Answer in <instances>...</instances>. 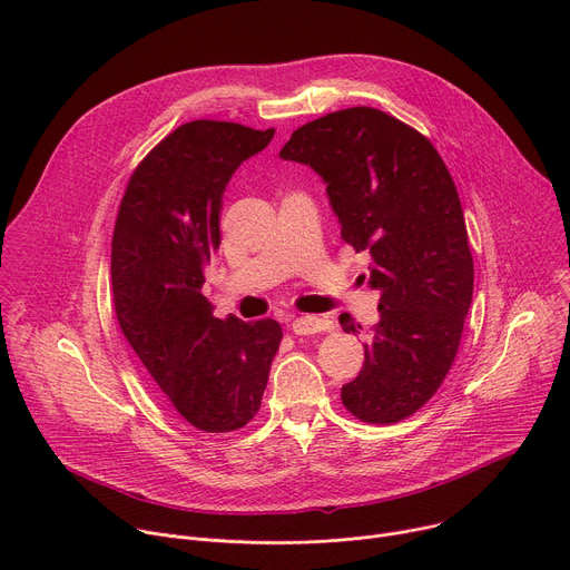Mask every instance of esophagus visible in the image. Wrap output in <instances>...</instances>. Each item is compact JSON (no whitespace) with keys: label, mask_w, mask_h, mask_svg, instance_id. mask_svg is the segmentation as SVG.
Returning a JSON list of instances; mask_svg holds the SVG:
<instances>
[{"label":"esophagus","mask_w":570,"mask_h":570,"mask_svg":"<svg viewBox=\"0 0 570 570\" xmlns=\"http://www.w3.org/2000/svg\"><path fill=\"white\" fill-rule=\"evenodd\" d=\"M291 330L295 334H318V332L330 330V323L318 316H299V318H293Z\"/></svg>","instance_id":"obj_1"}]
</instances>
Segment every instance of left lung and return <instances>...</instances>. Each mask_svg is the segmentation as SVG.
I'll use <instances>...</instances> for the list:
<instances>
[{
    "mask_svg": "<svg viewBox=\"0 0 570 570\" xmlns=\"http://www.w3.org/2000/svg\"><path fill=\"white\" fill-rule=\"evenodd\" d=\"M279 156L325 180L341 238L371 254L381 321L341 403L360 422L396 424L442 385L470 312L474 263L456 185L429 137L364 105L297 128ZM338 323L360 330L348 314Z\"/></svg>",
    "mask_w": 570,
    "mask_h": 570,
    "instance_id": "8db88e82",
    "label": "left lung"
}]
</instances>
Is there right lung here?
Wrapping results in <instances>:
<instances>
[{
  "label": "right lung",
  "instance_id": "add662e5",
  "mask_svg": "<svg viewBox=\"0 0 570 570\" xmlns=\"http://www.w3.org/2000/svg\"><path fill=\"white\" fill-rule=\"evenodd\" d=\"M275 128L189 121L132 171L111 236L114 309L165 401L204 433L254 420L282 325L215 318L204 271L219 247L226 183L271 144Z\"/></svg>",
  "mask_w": 570,
  "mask_h": 570
}]
</instances>
